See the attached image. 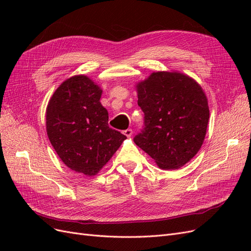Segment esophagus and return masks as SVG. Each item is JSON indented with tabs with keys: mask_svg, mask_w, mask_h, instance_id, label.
Wrapping results in <instances>:
<instances>
[{
	"mask_svg": "<svg viewBox=\"0 0 251 251\" xmlns=\"http://www.w3.org/2000/svg\"><path fill=\"white\" fill-rule=\"evenodd\" d=\"M124 134L126 136V137H131L132 134H133V131L131 130V128H127V130L124 131Z\"/></svg>",
	"mask_w": 251,
	"mask_h": 251,
	"instance_id": "esophagus-1",
	"label": "esophagus"
}]
</instances>
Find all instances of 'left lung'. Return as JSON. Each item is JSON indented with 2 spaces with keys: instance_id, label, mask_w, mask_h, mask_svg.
I'll use <instances>...</instances> for the list:
<instances>
[{
  "instance_id": "1",
  "label": "left lung",
  "mask_w": 251,
  "mask_h": 251,
  "mask_svg": "<svg viewBox=\"0 0 251 251\" xmlns=\"http://www.w3.org/2000/svg\"><path fill=\"white\" fill-rule=\"evenodd\" d=\"M146 127L135 143L161 170H177L201 149L209 108L206 94L193 77L179 71H158L135 85Z\"/></svg>"
}]
</instances>
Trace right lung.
Segmentation results:
<instances>
[{
	"label": "right lung",
	"instance_id": "obj_1",
	"mask_svg": "<svg viewBox=\"0 0 251 251\" xmlns=\"http://www.w3.org/2000/svg\"><path fill=\"white\" fill-rule=\"evenodd\" d=\"M101 88L87 75L65 79L46 109V131L56 154L68 168L95 176L116 153L126 136L108 125Z\"/></svg>",
	"mask_w": 251,
	"mask_h": 251
}]
</instances>
